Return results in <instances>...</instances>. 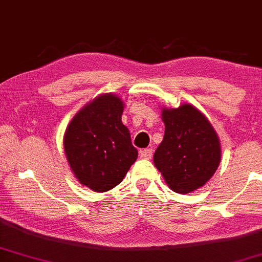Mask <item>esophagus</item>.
I'll use <instances>...</instances> for the list:
<instances>
[{
	"instance_id": "esophagus-1",
	"label": "esophagus",
	"mask_w": 262,
	"mask_h": 262,
	"mask_svg": "<svg viewBox=\"0 0 262 262\" xmlns=\"http://www.w3.org/2000/svg\"><path fill=\"white\" fill-rule=\"evenodd\" d=\"M152 152H154L152 149L140 150V157H141V159H145V160H150L151 157H152Z\"/></svg>"
}]
</instances>
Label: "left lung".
<instances>
[{
  "instance_id": "8db88e82",
  "label": "left lung",
  "mask_w": 262,
  "mask_h": 262,
  "mask_svg": "<svg viewBox=\"0 0 262 262\" xmlns=\"http://www.w3.org/2000/svg\"><path fill=\"white\" fill-rule=\"evenodd\" d=\"M165 135L154 163L173 191L188 194L206 184L221 162V141L209 119L191 103L162 107Z\"/></svg>"
}]
</instances>
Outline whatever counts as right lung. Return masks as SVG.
<instances>
[{
  "instance_id": "obj_1",
  "label": "right lung",
  "mask_w": 262,
  "mask_h": 262,
  "mask_svg": "<svg viewBox=\"0 0 262 262\" xmlns=\"http://www.w3.org/2000/svg\"><path fill=\"white\" fill-rule=\"evenodd\" d=\"M124 102L101 94L75 113L63 135L66 157L80 184L96 193L111 190L137 161L129 129L122 123Z\"/></svg>"
}]
</instances>
